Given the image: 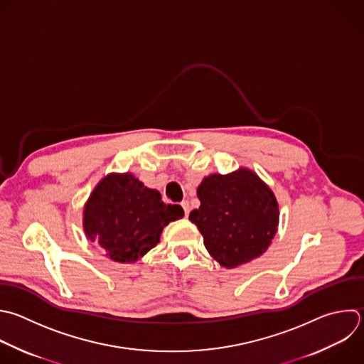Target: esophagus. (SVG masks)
<instances>
[{
	"mask_svg": "<svg viewBox=\"0 0 364 364\" xmlns=\"http://www.w3.org/2000/svg\"><path fill=\"white\" fill-rule=\"evenodd\" d=\"M182 208L185 210V216H189V212H191V206H189V202L188 200H182Z\"/></svg>",
	"mask_w": 364,
	"mask_h": 364,
	"instance_id": "34e87169",
	"label": "esophagus"
}]
</instances>
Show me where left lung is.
Masks as SVG:
<instances>
[{
  "instance_id": "left-lung-1",
  "label": "left lung",
  "mask_w": 364,
  "mask_h": 364,
  "mask_svg": "<svg viewBox=\"0 0 364 364\" xmlns=\"http://www.w3.org/2000/svg\"><path fill=\"white\" fill-rule=\"evenodd\" d=\"M196 192L200 206L189 219L220 266L232 269L267 250L277 230L279 206L255 172L240 168L228 175H209Z\"/></svg>"
}]
</instances>
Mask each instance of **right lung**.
Here are the masks:
<instances>
[{
	"instance_id": "obj_1",
	"label": "right lung",
	"mask_w": 364,
	"mask_h": 364,
	"mask_svg": "<svg viewBox=\"0 0 364 364\" xmlns=\"http://www.w3.org/2000/svg\"><path fill=\"white\" fill-rule=\"evenodd\" d=\"M183 218L179 205H166L158 191L132 173H109L92 191L84 208V230L107 257L132 263L159 243L162 229Z\"/></svg>"
}]
</instances>
